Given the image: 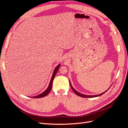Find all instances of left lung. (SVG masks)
<instances>
[{"instance_id":"left-lung-1","label":"left lung","mask_w":128,"mask_h":128,"mask_svg":"<svg viewBox=\"0 0 128 128\" xmlns=\"http://www.w3.org/2000/svg\"><path fill=\"white\" fill-rule=\"evenodd\" d=\"M69 83H70V86H71V88H72V90H73V91L74 92L75 94H77V96H82V97H84V98H94V97H96V96H101V95L103 94H104V93H105V92L107 91V90L106 91H105V92H104V93H102V94H98V95H96V96H87V95H84V94H80V93H79V92H78L77 91H76L75 90V89L72 88V86L71 85V83H70V81H69Z\"/></svg>"}]
</instances>
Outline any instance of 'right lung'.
I'll return each mask as SVG.
<instances>
[{
	"label": "right lung",
	"mask_w": 128,
	"mask_h": 128,
	"mask_svg": "<svg viewBox=\"0 0 128 128\" xmlns=\"http://www.w3.org/2000/svg\"><path fill=\"white\" fill-rule=\"evenodd\" d=\"M60 66V64H59L58 66H57L56 67V68H55L53 72V75H52V78L51 79V80H50V84H49V86L48 88L46 89V90L43 92L41 94L38 95V96H32L33 98H42L44 97V96H47L49 92L51 91V90L52 88V84H53V80L54 78L55 77V76L56 75V74L58 70V69H59V67Z\"/></svg>",
	"instance_id": "add662e5"
}]
</instances>
